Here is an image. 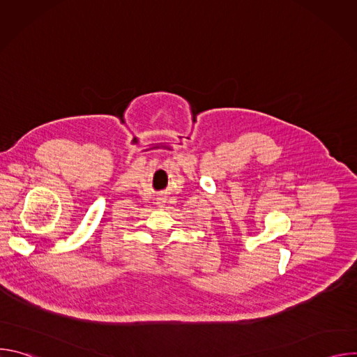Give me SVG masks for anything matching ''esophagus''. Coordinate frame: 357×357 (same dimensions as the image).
Listing matches in <instances>:
<instances>
[{
    "mask_svg": "<svg viewBox=\"0 0 357 357\" xmlns=\"http://www.w3.org/2000/svg\"><path fill=\"white\" fill-rule=\"evenodd\" d=\"M164 202H165V200H161V202H158V203H160V205H164Z\"/></svg>",
    "mask_w": 357,
    "mask_h": 357,
    "instance_id": "34e87169",
    "label": "esophagus"
}]
</instances>
